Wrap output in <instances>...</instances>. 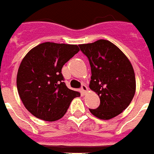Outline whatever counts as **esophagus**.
Returning a JSON list of instances; mask_svg holds the SVG:
<instances>
[{"mask_svg":"<svg viewBox=\"0 0 154 154\" xmlns=\"http://www.w3.org/2000/svg\"><path fill=\"white\" fill-rule=\"evenodd\" d=\"M81 92H82V93L85 94L86 92H88V87L86 85H82V88H81Z\"/></svg>","mask_w":154,"mask_h":154,"instance_id":"esophagus-1","label":"esophagus"}]
</instances>
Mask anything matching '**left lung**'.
<instances>
[{"label":"left lung","mask_w":154,"mask_h":154,"mask_svg":"<svg viewBox=\"0 0 154 154\" xmlns=\"http://www.w3.org/2000/svg\"><path fill=\"white\" fill-rule=\"evenodd\" d=\"M79 47L91 66L90 89L100 98L99 107L89 110L100 119L115 118L128 107L135 94L136 80L131 62L107 40L81 44Z\"/></svg>","instance_id":"obj_1"}]
</instances>
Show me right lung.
Wrapping results in <instances>:
<instances>
[{
  "label": "right lung",
  "instance_id": "obj_1",
  "mask_svg": "<svg viewBox=\"0 0 154 154\" xmlns=\"http://www.w3.org/2000/svg\"><path fill=\"white\" fill-rule=\"evenodd\" d=\"M79 51L77 45L44 42L32 48L17 72V91L25 107L36 118L53 122L62 118L80 92L65 84L63 65Z\"/></svg>",
  "mask_w": 154,
  "mask_h": 154
}]
</instances>
